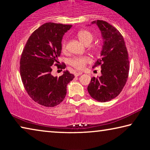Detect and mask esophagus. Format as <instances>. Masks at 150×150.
Wrapping results in <instances>:
<instances>
[{
  "label": "esophagus",
  "instance_id": "34e87169",
  "mask_svg": "<svg viewBox=\"0 0 150 150\" xmlns=\"http://www.w3.org/2000/svg\"><path fill=\"white\" fill-rule=\"evenodd\" d=\"M82 72H77V73H75V75L76 76V77H77V76H79V75H82Z\"/></svg>",
  "mask_w": 150,
  "mask_h": 150
}]
</instances>
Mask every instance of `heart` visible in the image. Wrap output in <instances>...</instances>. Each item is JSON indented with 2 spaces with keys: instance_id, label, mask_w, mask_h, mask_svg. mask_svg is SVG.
I'll list each match as a JSON object with an SVG mask.
<instances>
[{
  "instance_id": "b5f03b06",
  "label": "heart",
  "mask_w": 150,
  "mask_h": 150,
  "mask_svg": "<svg viewBox=\"0 0 150 150\" xmlns=\"http://www.w3.org/2000/svg\"><path fill=\"white\" fill-rule=\"evenodd\" d=\"M77 37L86 45H89L93 40V35L88 30H82L77 33ZM62 50L65 52L66 50V40H63L62 43ZM90 62V59L88 57H75L69 60V64L75 69H83L85 65Z\"/></svg>"
}]
</instances>
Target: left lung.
I'll use <instances>...</instances> for the list:
<instances>
[{"instance_id":"1","label":"left lung","mask_w":150,"mask_h":150,"mask_svg":"<svg viewBox=\"0 0 150 150\" xmlns=\"http://www.w3.org/2000/svg\"><path fill=\"white\" fill-rule=\"evenodd\" d=\"M103 39L100 57L93 68L100 66V77L91 78L87 87L91 97L105 103L116 97L125 85L129 73L128 54L123 36L118 30L103 20H95Z\"/></svg>"}]
</instances>
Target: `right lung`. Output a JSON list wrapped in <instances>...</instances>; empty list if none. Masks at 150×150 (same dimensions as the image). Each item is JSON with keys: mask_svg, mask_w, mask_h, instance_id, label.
Listing matches in <instances>:
<instances>
[{"mask_svg": "<svg viewBox=\"0 0 150 150\" xmlns=\"http://www.w3.org/2000/svg\"><path fill=\"white\" fill-rule=\"evenodd\" d=\"M72 25L47 22L32 33L24 48L20 71L24 87L35 103L47 107L61 103L67 93V85L75 77L64 71L59 77L52 75V65H58L63 35ZM63 63L62 69L65 68Z\"/></svg>", "mask_w": 150, "mask_h": 150, "instance_id": "right-lung-1", "label": "right lung"}]
</instances>
